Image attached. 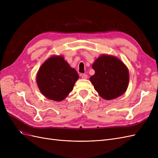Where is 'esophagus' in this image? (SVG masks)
I'll list each match as a JSON object with an SVG mask.
<instances>
[{
	"label": "esophagus",
	"instance_id": "obj_1",
	"mask_svg": "<svg viewBox=\"0 0 158 158\" xmlns=\"http://www.w3.org/2000/svg\"><path fill=\"white\" fill-rule=\"evenodd\" d=\"M81 76H82V78H83V79H87L88 78V75L85 74H81Z\"/></svg>",
	"mask_w": 158,
	"mask_h": 158
}]
</instances>
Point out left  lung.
Masks as SVG:
<instances>
[{"label":"left lung","mask_w":158,"mask_h":158,"mask_svg":"<svg viewBox=\"0 0 158 158\" xmlns=\"http://www.w3.org/2000/svg\"><path fill=\"white\" fill-rule=\"evenodd\" d=\"M95 74L89 78L95 91L102 98L110 100L126 92L129 73L126 65L117 57L102 55L92 64Z\"/></svg>","instance_id":"obj_1"}]
</instances>
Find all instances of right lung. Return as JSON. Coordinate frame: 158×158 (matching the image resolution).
<instances>
[{
    "label": "right lung",
    "instance_id": "add662e5",
    "mask_svg": "<svg viewBox=\"0 0 158 158\" xmlns=\"http://www.w3.org/2000/svg\"><path fill=\"white\" fill-rule=\"evenodd\" d=\"M77 72L62 56H52L40 68L36 76L37 86L45 97L56 102L64 99L73 91Z\"/></svg>",
    "mask_w": 158,
    "mask_h": 158
}]
</instances>
